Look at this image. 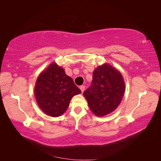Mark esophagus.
I'll return each instance as SVG.
<instances>
[{"label":"esophagus","mask_w":161,"mask_h":161,"mask_svg":"<svg viewBox=\"0 0 161 161\" xmlns=\"http://www.w3.org/2000/svg\"><path fill=\"white\" fill-rule=\"evenodd\" d=\"M80 88L81 91L82 92V93H83V92H84V90H85V86H83V85H82V86H80Z\"/></svg>","instance_id":"1"}]
</instances>
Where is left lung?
<instances>
[{
	"mask_svg": "<svg viewBox=\"0 0 161 161\" xmlns=\"http://www.w3.org/2000/svg\"><path fill=\"white\" fill-rule=\"evenodd\" d=\"M125 85L121 73L108 64L95 69L91 86L84 92L91 111L104 116L115 110L125 93Z\"/></svg>",
	"mask_w": 161,
	"mask_h": 161,
	"instance_id": "1",
	"label": "left lung"
}]
</instances>
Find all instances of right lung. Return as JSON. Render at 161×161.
Wrapping results in <instances>:
<instances>
[{"label": "right lung", "instance_id": "1", "mask_svg": "<svg viewBox=\"0 0 161 161\" xmlns=\"http://www.w3.org/2000/svg\"><path fill=\"white\" fill-rule=\"evenodd\" d=\"M81 91L63 68L51 64L39 75L35 87V97L40 108L52 117L64 114L71 98Z\"/></svg>", "mask_w": 161, "mask_h": 161}]
</instances>
